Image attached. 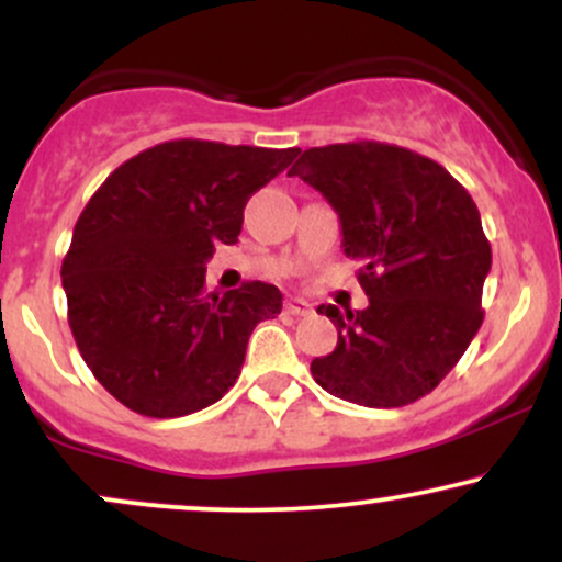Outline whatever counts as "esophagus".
<instances>
[{
    "mask_svg": "<svg viewBox=\"0 0 562 562\" xmlns=\"http://www.w3.org/2000/svg\"><path fill=\"white\" fill-rule=\"evenodd\" d=\"M285 314H293V317H306V314H312V303L303 301V299H288Z\"/></svg>",
    "mask_w": 562,
    "mask_h": 562,
    "instance_id": "34e87169",
    "label": "esophagus"
}]
</instances>
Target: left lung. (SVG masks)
Here are the masks:
<instances>
[{"mask_svg": "<svg viewBox=\"0 0 562 562\" xmlns=\"http://www.w3.org/2000/svg\"><path fill=\"white\" fill-rule=\"evenodd\" d=\"M288 177L333 205L370 299L362 312L317 308L333 319L338 346L314 359V380L375 409L417 402L460 362L483 322L492 245L473 198L436 160L385 142L312 147Z\"/></svg>", "mask_w": 562, "mask_h": 562, "instance_id": "left-lung-1", "label": "left lung"}]
</instances>
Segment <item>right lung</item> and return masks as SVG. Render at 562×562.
I'll return each instance as SVG.
<instances>
[{
    "label": "right lung",
    "mask_w": 562,
    "mask_h": 562,
    "mask_svg": "<svg viewBox=\"0 0 562 562\" xmlns=\"http://www.w3.org/2000/svg\"><path fill=\"white\" fill-rule=\"evenodd\" d=\"M299 147L173 139L121 164L74 227L60 277L68 325L102 389L145 417L205 409L235 385L282 293L245 282L205 293V261L237 243L248 198Z\"/></svg>",
    "instance_id": "right-lung-1"
}]
</instances>
